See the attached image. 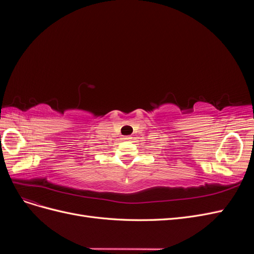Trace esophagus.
Returning <instances> with one entry per match:
<instances>
[{"mask_svg": "<svg viewBox=\"0 0 254 254\" xmlns=\"http://www.w3.org/2000/svg\"><path fill=\"white\" fill-rule=\"evenodd\" d=\"M123 140H124V141H130V140H131V136H123Z\"/></svg>", "mask_w": 254, "mask_h": 254, "instance_id": "1", "label": "esophagus"}]
</instances>
